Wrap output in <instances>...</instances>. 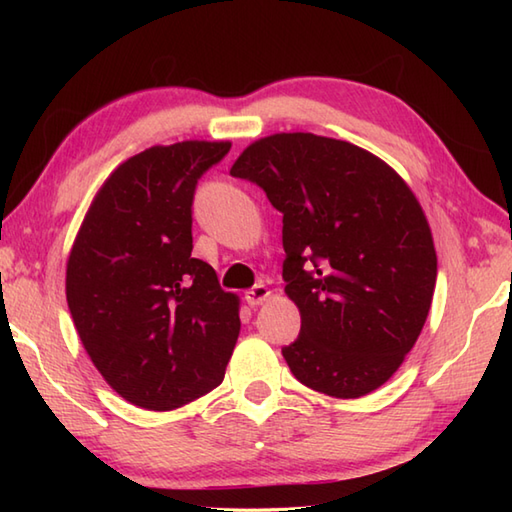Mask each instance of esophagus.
I'll use <instances>...</instances> for the list:
<instances>
[{
    "label": "esophagus",
    "instance_id": "1",
    "mask_svg": "<svg viewBox=\"0 0 512 512\" xmlns=\"http://www.w3.org/2000/svg\"><path fill=\"white\" fill-rule=\"evenodd\" d=\"M268 297H270V290L264 284H257L255 288H250L246 295H244V299H246V303H248L250 308L262 306L264 301H268Z\"/></svg>",
    "mask_w": 512,
    "mask_h": 512
}]
</instances>
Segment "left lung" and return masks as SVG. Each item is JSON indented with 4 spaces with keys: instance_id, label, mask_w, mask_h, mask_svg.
<instances>
[{
    "instance_id": "8db88e82",
    "label": "left lung",
    "mask_w": 512,
    "mask_h": 512,
    "mask_svg": "<svg viewBox=\"0 0 512 512\" xmlns=\"http://www.w3.org/2000/svg\"><path fill=\"white\" fill-rule=\"evenodd\" d=\"M231 176L284 213L286 295L301 332L284 354L299 383L334 398L385 385L416 345L438 257L416 195L385 160L336 138L273 134Z\"/></svg>"
}]
</instances>
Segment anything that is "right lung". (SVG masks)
I'll return each mask as SVG.
<instances>
[{
    "label": "right lung",
    "instance_id": "add662e5",
    "mask_svg": "<svg viewBox=\"0 0 512 512\" xmlns=\"http://www.w3.org/2000/svg\"><path fill=\"white\" fill-rule=\"evenodd\" d=\"M228 140H182L127 158L94 195L65 268L85 352L127 402L171 411L224 380L239 297L191 257V204Z\"/></svg>",
    "mask_w": 512,
    "mask_h": 512
}]
</instances>
